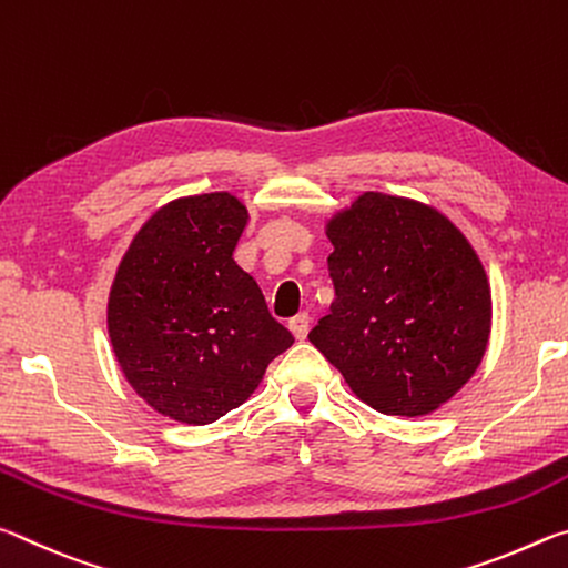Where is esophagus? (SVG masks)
I'll return each mask as SVG.
<instances>
[{
    "label": "esophagus",
    "instance_id": "esophagus-1",
    "mask_svg": "<svg viewBox=\"0 0 568 568\" xmlns=\"http://www.w3.org/2000/svg\"><path fill=\"white\" fill-rule=\"evenodd\" d=\"M287 328H291V333L297 341H305L307 331H311V318H307V313L295 315V318H291V323H287Z\"/></svg>",
    "mask_w": 568,
    "mask_h": 568
}]
</instances>
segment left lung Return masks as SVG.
Returning a JSON list of instances; mask_svg holds the SVG:
<instances>
[{"instance_id":"left-lung-1","label":"left lung","mask_w":568,"mask_h":568,"mask_svg":"<svg viewBox=\"0 0 568 568\" xmlns=\"http://www.w3.org/2000/svg\"><path fill=\"white\" fill-rule=\"evenodd\" d=\"M331 313L307 338L365 406L428 416L466 386L491 335V285L434 205L363 192L325 223Z\"/></svg>"}]
</instances>
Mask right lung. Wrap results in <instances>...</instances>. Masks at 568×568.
<instances>
[{"instance_id": "obj_1", "label": "right lung", "mask_w": 568, "mask_h": 568, "mask_svg": "<svg viewBox=\"0 0 568 568\" xmlns=\"http://www.w3.org/2000/svg\"><path fill=\"white\" fill-rule=\"evenodd\" d=\"M247 217L230 192L172 200L132 237L110 287L108 331L124 378L187 426L243 406L295 341L233 257Z\"/></svg>"}]
</instances>
